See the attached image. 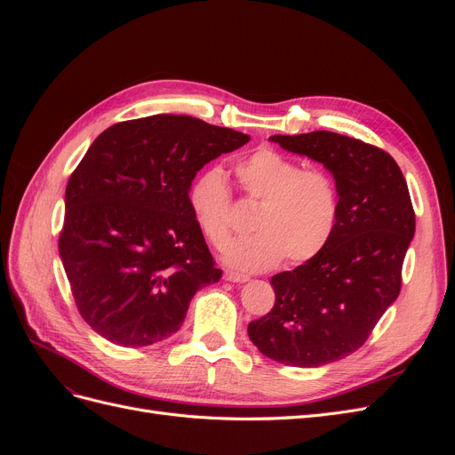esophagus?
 Here are the masks:
<instances>
[{"label":"esophagus","instance_id":"obj_1","mask_svg":"<svg viewBox=\"0 0 455 455\" xmlns=\"http://www.w3.org/2000/svg\"><path fill=\"white\" fill-rule=\"evenodd\" d=\"M224 279L231 281V283H246V281H249V275H243V273H237V271H226Z\"/></svg>","mask_w":455,"mask_h":455}]
</instances>
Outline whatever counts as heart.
<instances>
[{
  "mask_svg": "<svg viewBox=\"0 0 455 455\" xmlns=\"http://www.w3.org/2000/svg\"><path fill=\"white\" fill-rule=\"evenodd\" d=\"M237 182L246 201L258 204L249 237L231 241L224 258L243 271L271 269L284 258L299 266L319 256L339 218V191L323 169L299 163L273 148H258L237 163ZM191 214L203 237L222 246L231 233V191L220 169L203 171L188 191Z\"/></svg>",
  "mask_w": 455,
  "mask_h": 455,
  "instance_id": "obj_1",
  "label": "heart"
}]
</instances>
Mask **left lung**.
<instances>
[{
	"instance_id": "obj_1",
	"label": "left lung",
	"mask_w": 455,
	"mask_h": 455,
	"mask_svg": "<svg viewBox=\"0 0 455 455\" xmlns=\"http://www.w3.org/2000/svg\"><path fill=\"white\" fill-rule=\"evenodd\" d=\"M269 140L332 172L339 218L319 256L273 275L275 306L249 324V338L273 361L316 368L363 347L396 299L416 214L387 151L330 131Z\"/></svg>"
}]
</instances>
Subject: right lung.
Returning <instances> with one entry per match:
<instances>
[{
    "mask_svg": "<svg viewBox=\"0 0 455 455\" xmlns=\"http://www.w3.org/2000/svg\"><path fill=\"white\" fill-rule=\"evenodd\" d=\"M249 140L161 114L116 123L91 144L66 186L59 252L96 334L123 347L167 339L199 288L220 281L188 191L206 163Z\"/></svg>",
    "mask_w": 455,
    "mask_h": 455,
    "instance_id": "obj_1",
    "label": "right lung"
}]
</instances>
